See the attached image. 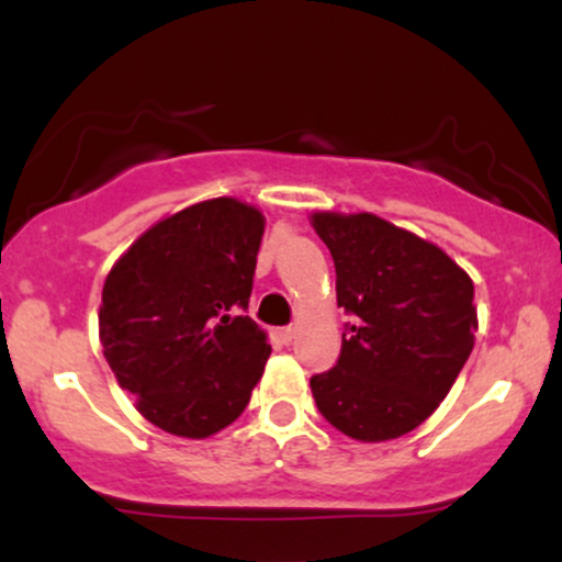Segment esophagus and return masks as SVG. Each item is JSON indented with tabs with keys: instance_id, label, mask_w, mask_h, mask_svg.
<instances>
[{
	"instance_id": "34e87169",
	"label": "esophagus",
	"mask_w": 562,
	"mask_h": 562,
	"mask_svg": "<svg viewBox=\"0 0 562 562\" xmlns=\"http://www.w3.org/2000/svg\"><path fill=\"white\" fill-rule=\"evenodd\" d=\"M280 338L285 340V344H290V340L295 338V325H288V327H280Z\"/></svg>"
}]
</instances>
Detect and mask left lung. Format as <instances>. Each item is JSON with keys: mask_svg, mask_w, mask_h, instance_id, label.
I'll list each match as a JSON object with an SVG mask.
<instances>
[{"mask_svg": "<svg viewBox=\"0 0 562 562\" xmlns=\"http://www.w3.org/2000/svg\"><path fill=\"white\" fill-rule=\"evenodd\" d=\"M312 227L330 248L338 306L353 317L338 364L312 378L317 409L364 443L409 434L473 351V280L438 245L375 214L317 211Z\"/></svg>", "mask_w": 562, "mask_h": 562, "instance_id": "1", "label": "left lung"}]
</instances>
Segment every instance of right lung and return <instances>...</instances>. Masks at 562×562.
<instances>
[{"label": "right lung", "instance_id": "right-lung-1", "mask_svg": "<svg viewBox=\"0 0 562 562\" xmlns=\"http://www.w3.org/2000/svg\"><path fill=\"white\" fill-rule=\"evenodd\" d=\"M263 214L214 198L160 218L113 263L102 353L160 430L209 438L243 415L272 346L248 308Z\"/></svg>", "mask_w": 562, "mask_h": 562}]
</instances>
